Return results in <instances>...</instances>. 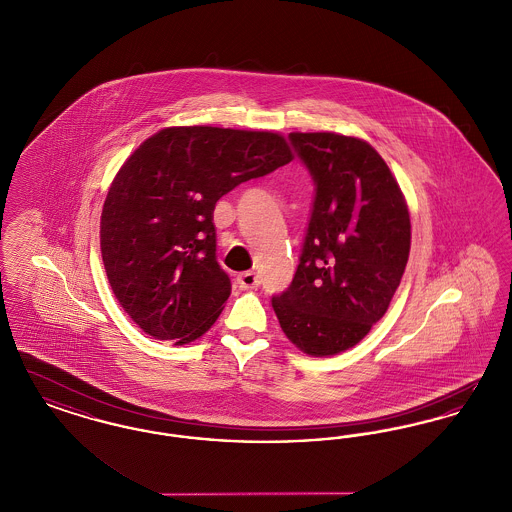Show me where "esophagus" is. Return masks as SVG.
Segmentation results:
<instances>
[{
  "instance_id": "obj_1",
  "label": "esophagus",
  "mask_w": 512,
  "mask_h": 512,
  "mask_svg": "<svg viewBox=\"0 0 512 512\" xmlns=\"http://www.w3.org/2000/svg\"><path fill=\"white\" fill-rule=\"evenodd\" d=\"M236 284L242 290H255L259 286V276L255 272H244L236 278Z\"/></svg>"
}]
</instances>
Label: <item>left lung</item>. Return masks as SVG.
Instances as JSON below:
<instances>
[{
	"mask_svg": "<svg viewBox=\"0 0 512 512\" xmlns=\"http://www.w3.org/2000/svg\"><path fill=\"white\" fill-rule=\"evenodd\" d=\"M315 180L299 265L272 297L278 322L303 353L338 355L386 315L411 251L405 197L380 153L353 136L292 132Z\"/></svg>",
	"mask_w": 512,
	"mask_h": 512,
	"instance_id": "left-lung-1",
	"label": "left lung"
}]
</instances>
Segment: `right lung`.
<instances>
[{"label":"right lung","mask_w":512,"mask_h":512,"mask_svg":"<svg viewBox=\"0 0 512 512\" xmlns=\"http://www.w3.org/2000/svg\"><path fill=\"white\" fill-rule=\"evenodd\" d=\"M292 159L276 132L219 126L163 128L126 159L99 242L111 290L146 334L182 345L215 324L232 290L217 263L215 205Z\"/></svg>","instance_id":"1"}]
</instances>
